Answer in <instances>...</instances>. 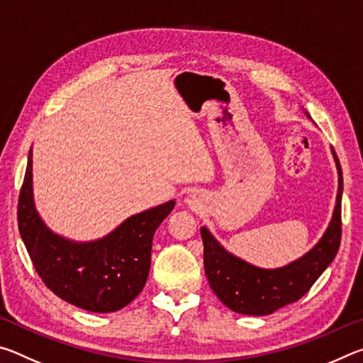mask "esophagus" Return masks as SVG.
I'll return each mask as SVG.
<instances>
[{
	"label": "esophagus",
	"instance_id": "34e87169",
	"mask_svg": "<svg viewBox=\"0 0 363 363\" xmlns=\"http://www.w3.org/2000/svg\"><path fill=\"white\" fill-rule=\"evenodd\" d=\"M187 201H189V205H196V199L194 195H189V199H187Z\"/></svg>",
	"mask_w": 363,
	"mask_h": 363
}]
</instances>
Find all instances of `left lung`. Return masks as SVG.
Listing matches in <instances>:
<instances>
[{"mask_svg": "<svg viewBox=\"0 0 363 363\" xmlns=\"http://www.w3.org/2000/svg\"><path fill=\"white\" fill-rule=\"evenodd\" d=\"M333 157L337 168V195L333 218L320 242L309 253L288 266L279 269L251 266L220 247L206 227L200 229L208 281L223 304L233 312L245 315H269L280 307L296 303L335 259L341 243L342 171L335 150Z\"/></svg>", "mask_w": 363, "mask_h": 363, "instance_id": "1", "label": "left lung"}]
</instances>
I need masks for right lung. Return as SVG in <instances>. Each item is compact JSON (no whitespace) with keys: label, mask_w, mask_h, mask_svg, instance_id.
Wrapping results in <instances>:
<instances>
[{"label":"right lung","mask_w":363,"mask_h":363,"mask_svg":"<svg viewBox=\"0 0 363 363\" xmlns=\"http://www.w3.org/2000/svg\"><path fill=\"white\" fill-rule=\"evenodd\" d=\"M174 200L150 208L101 240L78 243L48 229L33 203L32 150L17 205V223L40 279L54 294L89 312L120 311L143 291L149 277L153 233Z\"/></svg>","instance_id":"obj_1"}]
</instances>
